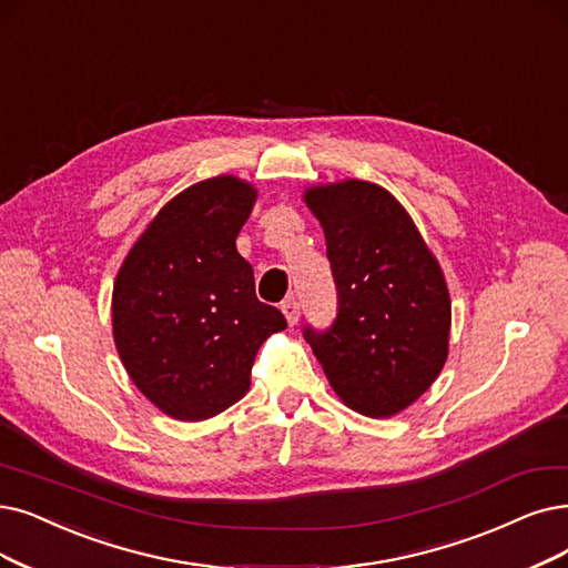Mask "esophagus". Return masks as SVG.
Listing matches in <instances>:
<instances>
[{
    "label": "esophagus",
    "mask_w": 568,
    "mask_h": 568,
    "mask_svg": "<svg viewBox=\"0 0 568 568\" xmlns=\"http://www.w3.org/2000/svg\"><path fill=\"white\" fill-rule=\"evenodd\" d=\"M282 312H284V316H286L288 326H296V324H298L301 305H298V301H296V298H288V301H284V303H282Z\"/></svg>",
    "instance_id": "esophagus-1"
}]
</instances>
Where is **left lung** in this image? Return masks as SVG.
<instances>
[{
  "instance_id": "left-lung-1",
  "label": "left lung",
  "mask_w": 568,
  "mask_h": 568,
  "mask_svg": "<svg viewBox=\"0 0 568 568\" xmlns=\"http://www.w3.org/2000/svg\"><path fill=\"white\" fill-rule=\"evenodd\" d=\"M337 291L328 328L303 337L352 410L392 417L417 400L445 366L449 293L413 219L371 181L310 189Z\"/></svg>"
}]
</instances>
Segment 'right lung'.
I'll use <instances>...</instances> for the list:
<instances>
[{"instance_id":"1","label":"right lung","mask_w":568,"mask_h":568,"mask_svg":"<svg viewBox=\"0 0 568 568\" xmlns=\"http://www.w3.org/2000/svg\"><path fill=\"white\" fill-rule=\"evenodd\" d=\"M256 191L214 176L179 193L132 246L113 284V339L138 389L163 413L200 422L237 403L284 314L256 298L235 248Z\"/></svg>"}]
</instances>
